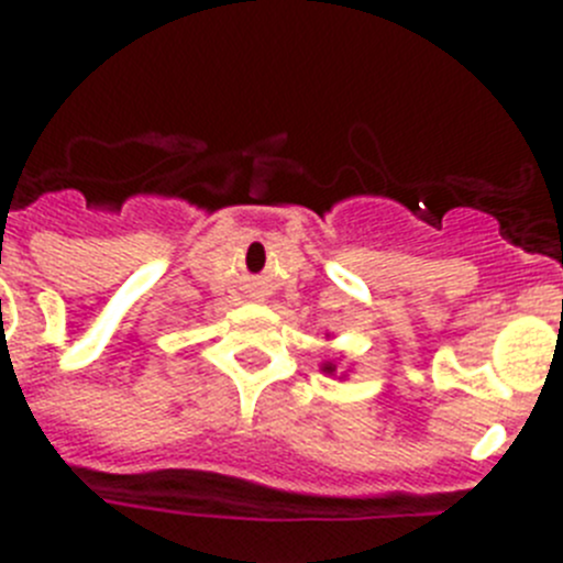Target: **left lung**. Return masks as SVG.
<instances>
[{"instance_id":"obj_1","label":"left lung","mask_w":563,"mask_h":563,"mask_svg":"<svg viewBox=\"0 0 563 563\" xmlns=\"http://www.w3.org/2000/svg\"><path fill=\"white\" fill-rule=\"evenodd\" d=\"M321 369H324L327 375H335V372H338V366H335V363H324V366H321ZM341 377H343V375H341Z\"/></svg>"}]
</instances>
